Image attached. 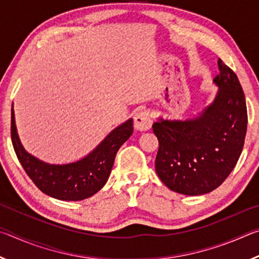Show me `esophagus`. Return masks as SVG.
<instances>
[{"mask_svg": "<svg viewBox=\"0 0 259 259\" xmlns=\"http://www.w3.org/2000/svg\"><path fill=\"white\" fill-rule=\"evenodd\" d=\"M135 128L139 131H146L152 126V120L150 113L147 111H139L134 117Z\"/></svg>", "mask_w": 259, "mask_h": 259, "instance_id": "1", "label": "esophagus"}]
</instances>
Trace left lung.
Listing matches in <instances>:
<instances>
[{
	"mask_svg": "<svg viewBox=\"0 0 259 259\" xmlns=\"http://www.w3.org/2000/svg\"><path fill=\"white\" fill-rule=\"evenodd\" d=\"M213 78L216 97L186 120L159 117L153 133L159 139L155 170L164 185L184 195H203L229 177L242 152L247 106L238 76L218 59Z\"/></svg>",
	"mask_w": 259,
	"mask_h": 259,
	"instance_id": "8db88e82",
	"label": "left lung"
}]
</instances>
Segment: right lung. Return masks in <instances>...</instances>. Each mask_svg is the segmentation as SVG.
I'll use <instances>...</instances> for the list:
<instances>
[{"instance_id":"1","label":"right lung","mask_w":259,"mask_h":259,"mask_svg":"<svg viewBox=\"0 0 259 259\" xmlns=\"http://www.w3.org/2000/svg\"><path fill=\"white\" fill-rule=\"evenodd\" d=\"M133 133V119H129L113 129L82 159L64 164L48 163L24 148L17 133L14 104L11 107V140L17 157L38 190L61 201H81L102 190L112 171L117 151Z\"/></svg>"}]
</instances>
